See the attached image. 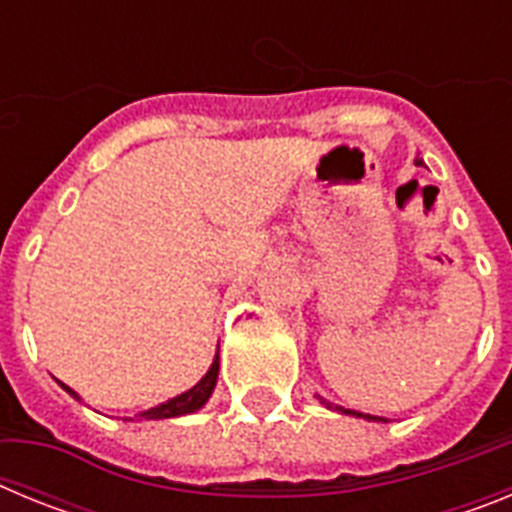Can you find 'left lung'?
<instances>
[{"mask_svg": "<svg viewBox=\"0 0 512 512\" xmlns=\"http://www.w3.org/2000/svg\"><path fill=\"white\" fill-rule=\"evenodd\" d=\"M320 402H323L325 408L328 410H341V413H346V415H356V418H366V420H379V418H374V415H364V413H356V410H346V408H333V402H328V400H323V397H320Z\"/></svg>", "mask_w": 512, "mask_h": 512, "instance_id": "8db88e82", "label": "left lung"}]
</instances>
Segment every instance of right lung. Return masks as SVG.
<instances>
[{
	"instance_id": "1",
	"label": "right lung",
	"mask_w": 512,
	"mask_h": 512,
	"mask_svg": "<svg viewBox=\"0 0 512 512\" xmlns=\"http://www.w3.org/2000/svg\"><path fill=\"white\" fill-rule=\"evenodd\" d=\"M217 372H220V356L215 354V361H212V366L207 369L205 377L200 379V382L194 384L192 390L182 392V395L171 397V400L161 402V405H156V408L151 410H143V413H138L135 418L140 420H161V418H179V415H187V413H194V410H200L202 405H205L207 400H210L212 390H215L217 384ZM63 390L69 392L74 400H79V395H76L71 387H66V384H61Z\"/></svg>"
}]
</instances>
